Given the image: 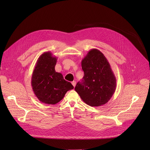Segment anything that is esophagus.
Returning a JSON list of instances; mask_svg holds the SVG:
<instances>
[{"label":"esophagus","instance_id":"obj_1","mask_svg":"<svg viewBox=\"0 0 150 150\" xmlns=\"http://www.w3.org/2000/svg\"><path fill=\"white\" fill-rule=\"evenodd\" d=\"M72 84L73 86L75 87V85H76V82L74 81H72Z\"/></svg>","mask_w":150,"mask_h":150}]
</instances>
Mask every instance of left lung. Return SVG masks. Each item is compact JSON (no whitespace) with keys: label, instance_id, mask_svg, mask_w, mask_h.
Masks as SVG:
<instances>
[{"label":"left lung","instance_id":"1","mask_svg":"<svg viewBox=\"0 0 150 150\" xmlns=\"http://www.w3.org/2000/svg\"><path fill=\"white\" fill-rule=\"evenodd\" d=\"M84 75L75 90L81 99L92 107L108 103L116 90V79L110 63L98 49L90 50L81 62Z\"/></svg>","mask_w":150,"mask_h":150}]
</instances>
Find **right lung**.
Here are the masks:
<instances>
[{
    "label": "right lung",
    "mask_w": 150,
    "mask_h": 150,
    "mask_svg": "<svg viewBox=\"0 0 150 150\" xmlns=\"http://www.w3.org/2000/svg\"><path fill=\"white\" fill-rule=\"evenodd\" d=\"M56 62L57 57L50 52L43 53L38 57L32 75L31 86L35 96L47 104L59 103L68 91L74 88L62 74L56 72Z\"/></svg>",
    "instance_id": "1"
}]
</instances>
